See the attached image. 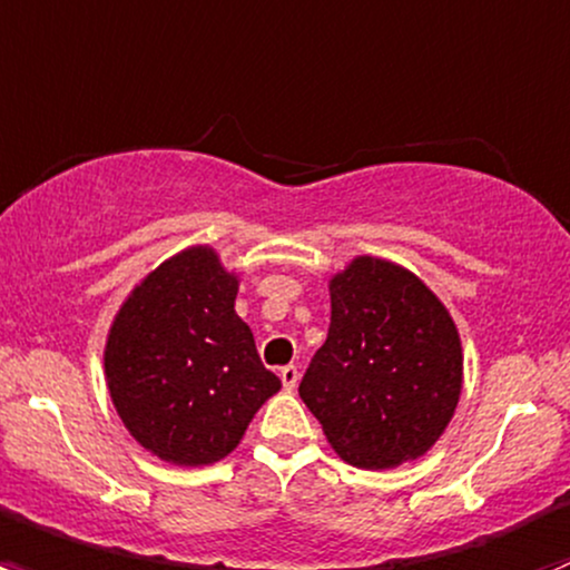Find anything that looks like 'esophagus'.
Masks as SVG:
<instances>
[{
  "label": "esophagus",
  "instance_id": "34e87169",
  "mask_svg": "<svg viewBox=\"0 0 570 570\" xmlns=\"http://www.w3.org/2000/svg\"><path fill=\"white\" fill-rule=\"evenodd\" d=\"M278 377H281V383H284L286 392H292V389L297 386V377H301V372H297V366L289 364V366H281Z\"/></svg>",
  "mask_w": 570,
  "mask_h": 570
}]
</instances>
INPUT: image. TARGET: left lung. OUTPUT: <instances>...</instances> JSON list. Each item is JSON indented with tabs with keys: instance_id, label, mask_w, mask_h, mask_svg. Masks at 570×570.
Here are the masks:
<instances>
[{
	"instance_id": "1",
	"label": "left lung",
	"mask_w": 570,
	"mask_h": 570,
	"mask_svg": "<svg viewBox=\"0 0 570 570\" xmlns=\"http://www.w3.org/2000/svg\"><path fill=\"white\" fill-rule=\"evenodd\" d=\"M327 289L331 327L301 381L303 402L350 465L416 461L461 400L455 322L422 278L386 258L355 256Z\"/></svg>"
}]
</instances>
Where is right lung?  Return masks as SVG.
Listing matches in <instances>:
<instances>
[{"label":"right lung","mask_w":570,"mask_h":570,"mask_svg":"<svg viewBox=\"0 0 570 570\" xmlns=\"http://www.w3.org/2000/svg\"><path fill=\"white\" fill-rule=\"evenodd\" d=\"M237 289L215 248L193 245L148 273L109 325V396L131 439L159 461L217 463L281 389L234 312Z\"/></svg>","instance_id":"add662e5"}]
</instances>
